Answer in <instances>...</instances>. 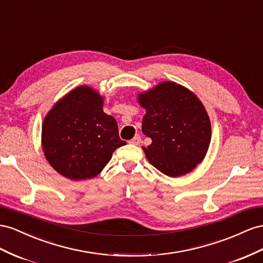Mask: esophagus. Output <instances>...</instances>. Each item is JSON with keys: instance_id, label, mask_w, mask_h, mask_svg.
<instances>
[{"instance_id": "esophagus-1", "label": "esophagus", "mask_w": 263, "mask_h": 263, "mask_svg": "<svg viewBox=\"0 0 263 263\" xmlns=\"http://www.w3.org/2000/svg\"><path fill=\"white\" fill-rule=\"evenodd\" d=\"M140 141H141L140 136H135L132 140H129V143H130V144H133V145H139V144H140Z\"/></svg>"}]
</instances>
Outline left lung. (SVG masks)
<instances>
[{
    "label": "left lung",
    "mask_w": 263,
    "mask_h": 263,
    "mask_svg": "<svg viewBox=\"0 0 263 263\" xmlns=\"http://www.w3.org/2000/svg\"><path fill=\"white\" fill-rule=\"evenodd\" d=\"M146 109L141 130L152 138L143 147L149 162L169 177L190 173L203 160L211 139L209 116L193 91L174 82L140 93Z\"/></svg>",
    "instance_id": "1"
}]
</instances>
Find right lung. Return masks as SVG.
I'll return each instance as SVG.
<instances>
[{
    "label": "right lung",
    "mask_w": 263,
    "mask_h": 263,
    "mask_svg": "<svg viewBox=\"0 0 263 263\" xmlns=\"http://www.w3.org/2000/svg\"><path fill=\"white\" fill-rule=\"evenodd\" d=\"M104 98L89 86H79L56 103L42 126L47 161L70 180L90 179L108 164L126 141L119 138L116 119L105 114Z\"/></svg>",
    "instance_id": "right-lung-1"
}]
</instances>
